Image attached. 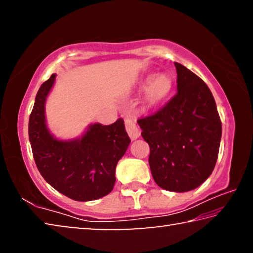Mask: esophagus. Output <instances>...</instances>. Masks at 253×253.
Here are the masks:
<instances>
[{
    "mask_svg": "<svg viewBox=\"0 0 253 253\" xmlns=\"http://www.w3.org/2000/svg\"><path fill=\"white\" fill-rule=\"evenodd\" d=\"M125 126H126V130L128 132V135H129L130 138L134 140L137 139L140 135V129L138 128V126L136 125L135 123V119L132 118L131 116H126L125 119Z\"/></svg>",
    "mask_w": 253,
    "mask_h": 253,
    "instance_id": "1",
    "label": "esophagus"
}]
</instances>
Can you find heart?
Masks as SVG:
<instances>
[{
    "instance_id": "obj_1",
    "label": "heart",
    "mask_w": 253,
    "mask_h": 253,
    "mask_svg": "<svg viewBox=\"0 0 253 253\" xmlns=\"http://www.w3.org/2000/svg\"><path fill=\"white\" fill-rule=\"evenodd\" d=\"M140 89H146L145 98L149 105H156L168 97L173 89V78L169 74H161L154 78L147 76L139 83Z\"/></svg>"
}]
</instances>
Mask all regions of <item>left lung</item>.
<instances>
[{
    "instance_id": "1",
    "label": "left lung",
    "mask_w": 253,
    "mask_h": 253,
    "mask_svg": "<svg viewBox=\"0 0 253 253\" xmlns=\"http://www.w3.org/2000/svg\"><path fill=\"white\" fill-rule=\"evenodd\" d=\"M177 92L172 99L137 123L149 145L154 181L172 192L200 186L213 172L219 155L222 123L207 84L179 63Z\"/></svg>"
}]
</instances>
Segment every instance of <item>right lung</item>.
I'll return each mask as SVG.
<instances>
[{
    "instance_id": "right-lung-1",
    "label": "right lung",
    "mask_w": 253,
    "mask_h": 253,
    "mask_svg": "<svg viewBox=\"0 0 253 253\" xmlns=\"http://www.w3.org/2000/svg\"><path fill=\"white\" fill-rule=\"evenodd\" d=\"M55 75L41 84L29 118V138L40 174L60 193L75 201L100 199L113 191L115 169L130 138L123 118L109 126L93 124L80 139L62 142L45 126L44 102Z\"/></svg>"
}]
</instances>
